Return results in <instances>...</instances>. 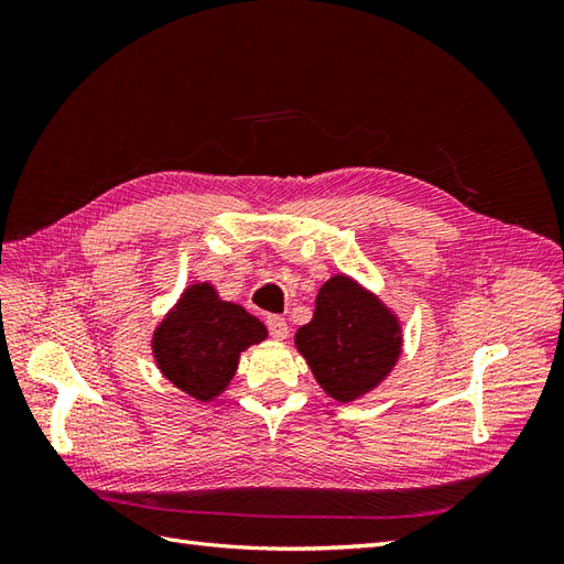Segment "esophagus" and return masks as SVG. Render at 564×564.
I'll return each instance as SVG.
<instances>
[{
	"mask_svg": "<svg viewBox=\"0 0 564 564\" xmlns=\"http://www.w3.org/2000/svg\"><path fill=\"white\" fill-rule=\"evenodd\" d=\"M265 324H268V332H270V336H272V338L284 340V338L289 336V324H286V319H284V317H280V315H270V317L265 319Z\"/></svg>",
	"mask_w": 564,
	"mask_h": 564,
	"instance_id": "1",
	"label": "esophagus"
}]
</instances>
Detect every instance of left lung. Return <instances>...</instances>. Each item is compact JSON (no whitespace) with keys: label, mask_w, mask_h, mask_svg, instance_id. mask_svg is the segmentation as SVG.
Instances as JSON below:
<instances>
[{"label":"left lung","mask_w":564,"mask_h":564,"mask_svg":"<svg viewBox=\"0 0 564 564\" xmlns=\"http://www.w3.org/2000/svg\"><path fill=\"white\" fill-rule=\"evenodd\" d=\"M400 344L395 317L346 275L319 289L313 319L296 332V348L317 383L338 402L381 383L398 360Z\"/></svg>","instance_id":"8db88e82"}]
</instances>
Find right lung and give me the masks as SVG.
Segmentation results:
<instances>
[{"mask_svg": "<svg viewBox=\"0 0 564 564\" xmlns=\"http://www.w3.org/2000/svg\"><path fill=\"white\" fill-rule=\"evenodd\" d=\"M265 338L259 317L220 301L212 284H193L152 340L164 377L187 395L212 400L235 377L240 352Z\"/></svg>", "mask_w": 564, "mask_h": 564, "instance_id": "right-lung-1", "label": "right lung"}]
</instances>
